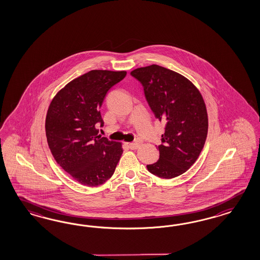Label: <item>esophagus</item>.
<instances>
[{"label":"esophagus","mask_w":260,"mask_h":260,"mask_svg":"<svg viewBox=\"0 0 260 260\" xmlns=\"http://www.w3.org/2000/svg\"><path fill=\"white\" fill-rule=\"evenodd\" d=\"M140 146V144L138 142H134V143H127V147L131 150H136L138 147Z\"/></svg>","instance_id":"obj_1"}]
</instances>
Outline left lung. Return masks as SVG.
I'll list each match as a JSON object with an SVG mask.
<instances>
[{"label": "left lung", "mask_w": 260, "mask_h": 260, "mask_svg": "<svg viewBox=\"0 0 260 260\" xmlns=\"http://www.w3.org/2000/svg\"><path fill=\"white\" fill-rule=\"evenodd\" d=\"M144 87L155 117L165 123L157 162L147 165L150 173L170 179L187 172L197 161L208 134V114L197 87L175 71L157 64L131 72Z\"/></svg>", "instance_id": "1"}]
</instances>
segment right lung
I'll return each mask as SVG.
<instances>
[{
    "mask_svg": "<svg viewBox=\"0 0 260 260\" xmlns=\"http://www.w3.org/2000/svg\"><path fill=\"white\" fill-rule=\"evenodd\" d=\"M126 71H90L72 80L49 105L47 144L56 162L80 184L96 187L109 180L123 153L122 145L101 137L100 108Z\"/></svg>",
    "mask_w": 260,
    "mask_h": 260,
    "instance_id": "1",
    "label": "right lung"
}]
</instances>
